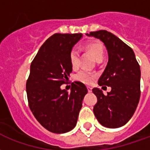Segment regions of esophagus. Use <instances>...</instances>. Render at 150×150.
Wrapping results in <instances>:
<instances>
[{"label": "esophagus", "mask_w": 150, "mask_h": 150, "mask_svg": "<svg viewBox=\"0 0 150 150\" xmlns=\"http://www.w3.org/2000/svg\"><path fill=\"white\" fill-rule=\"evenodd\" d=\"M87 89H88V92L90 93V92H92V89H93V88H92L91 87H87Z\"/></svg>", "instance_id": "obj_1"}]
</instances>
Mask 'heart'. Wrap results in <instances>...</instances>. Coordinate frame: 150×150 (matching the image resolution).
<instances>
[{
    "mask_svg": "<svg viewBox=\"0 0 150 150\" xmlns=\"http://www.w3.org/2000/svg\"><path fill=\"white\" fill-rule=\"evenodd\" d=\"M86 49L92 52L95 59L98 62H101L104 57L103 45L99 41H90L86 44ZM69 61L73 69H77L80 66V50L77 47L72 48L69 52ZM98 78V74L93 72L81 69L75 75V79L77 81L84 83L86 85L90 86L95 82Z\"/></svg>",
    "mask_w": 150,
    "mask_h": 150,
    "instance_id": "obj_1",
    "label": "heart"
}]
</instances>
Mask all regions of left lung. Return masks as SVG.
<instances>
[{"label": "left lung", "mask_w": 150, "mask_h": 150, "mask_svg": "<svg viewBox=\"0 0 150 150\" xmlns=\"http://www.w3.org/2000/svg\"><path fill=\"white\" fill-rule=\"evenodd\" d=\"M86 35L100 39L109 54V62L98 85L110 86L112 89L105 96L100 88H93L98 98L93 107L95 117L105 127L123 126L132 117L139 102V64L130 47L110 32L99 30Z\"/></svg>", "instance_id": "left-lung-1"}]
</instances>
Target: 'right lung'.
<instances>
[{
    "instance_id": "1",
    "label": "right lung",
    "mask_w": 150,
    "mask_h": 150,
    "mask_svg": "<svg viewBox=\"0 0 150 150\" xmlns=\"http://www.w3.org/2000/svg\"><path fill=\"white\" fill-rule=\"evenodd\" d=\"M81 38V33H55L41 45L30 65L26 82L29 106L38 122L52 133H64L75 127L88 93L80 81L71 84L69 93L61 89L73 70L70 50Z\"/></svg>"
}]
</instances>
